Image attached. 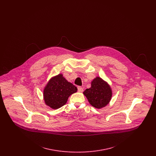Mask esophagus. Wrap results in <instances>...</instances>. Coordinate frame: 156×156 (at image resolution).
<instances>
[{"mask_svg":"<svg viewBox=\"0 0 156 156\" xmlns=\"http://www.w3.org/2000/svg\"><path fill=\"white\" fill-rule=\"evenodd\" d=\"M78 92H82L83 90V89L81 87H78Z\"/></svg>","mask_w":156,"mask_h":156,"instance_id":"obj_1","label":"esophagus"}]
</instances>
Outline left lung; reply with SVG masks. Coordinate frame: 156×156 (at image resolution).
<instances>
[{
	"mask_svg": "<svg viewBox=\"0 0 156 156\" xmlns=\"http://www.w3.org/2000/svg\"><path fill=\"white\" fill-rule=\"evenodd\" d=\"M89 104L97 109H102L109 104L112 90L109 84L99 76L91 81V87L83 92Z\"/></svg>",
	"mask_w": 156,
	"mask_h": 156,
	"instance_id": "obj_1",
	"label": "left lung"
}]
</instances>
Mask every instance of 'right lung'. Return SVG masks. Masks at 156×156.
<instances>
[{
    "mask_svg": "<svg viewBox=\"0 0 156 156\" xmlns=\"http://www.w3.org/2000/svg\"><path fill=\"white\" fill-rule=\"evenodd\" d=\"M77 88L68 81L62 74L51 77L43 89L45 104L52 109H59L67 103L70 95L77 92Z\"/></svg>",
    "mask_w": 156,
    "mask_h": 156,
    "instance_id": "right-lung-1",
    "label": "right lung"
}]
</instances>
